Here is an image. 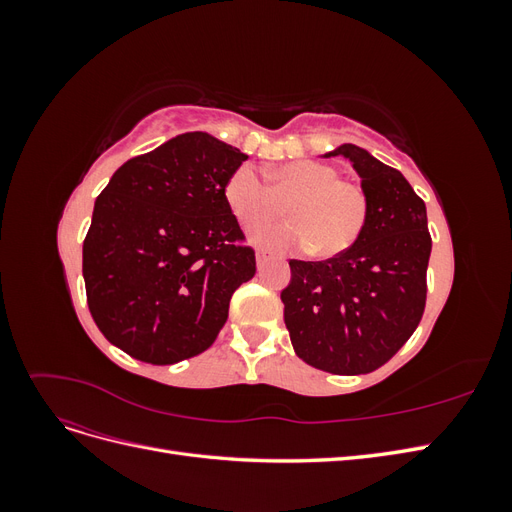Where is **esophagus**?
<instances>
[{"mask_svg":"<svg viewBox=\"0 0 512 512\" xmlns=\"http://www.w3.org/2000/svg\"><path fill=\"white\" fill-rule=\"evenodd\" d=\"M271 260V254L269 252H258L256 254V265H258V271L267 265V262Z\"/></svg>","mask_w":512,"mask_h":512,"instance_id":"obj_1","label":"esophagus"}]
</instances>
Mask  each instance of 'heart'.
Instances as JSON below:
<instances>
[{
  "label": "heart",
  "mask_w": 512,
  "mask_h": 512,
  "mask_svg": "<svg viewBox=\"0 0 512 512\" xmlns=\"http://www.w3.org/2000/svg\"><path fill=\"white\" fill-rule=\"evenodd\" d=\"M226 203L235 218L252 228L270 221L291 203L292 225H262L252 239L271 252L312 250L316 256L346 252L369 220V192L339 168L318 160L288 162L271 173V183L252 166H241L226 181Z\"/></svg>",
  "instance_id": "1"
}]
</instances>
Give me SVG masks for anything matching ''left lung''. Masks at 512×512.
Returning a JSON list of instances; mask_svg holds the SVG:
<instances>
[{"label": "left lung", "instance_id": "obj_1", "mask_svg": "<svg viewBox=\"0 0 512 512\" xmlns=\"http://www.w3.org/2000/svg\"><path fill=\"white\" fill-rule=\"evenodd\" d=\"M329 156L354 162L369 192V220L346 252L290 260L282 290L294 352L329 374H369L391 361L425 312L431 235L427 209L397 168L344 145Z\"/></svg>", "mask_w": 512, "mask_h": 512}]
</instances>
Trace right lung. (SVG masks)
<instances>
[{"label":"right lung","instance_id":"right-lung-1","mask_svg":"<svg viewBox=\"0 0 512 512\" xmlns=\"http://www.w3.org/2000/svg\"><path fill=\"white\" fill-rule=\"evenodd\" d=\"M245 160L190 132L117 168L83 243L89 312L113 346L173 365L215 342L232 294L256 273L254 247L224 196Z\"/></svg>","mask_w":512,"mask_h":512}]
</instances>
